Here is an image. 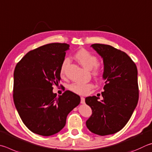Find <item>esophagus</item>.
Wrapping results in <instances>:
<instances>
[{
	"label": "esophagus",
	"mask_w": 152,
	"mask_h": 152,
	"mask_svg": "<svg viewBox=\"0 0 152 152\" xmlns=\"http://www.w3.org/2000/svg\"><path fill=\"white\" fill-rule=\"evenodd\" d=\"M81 103H82V104H84L85 103V98L83 97H81Z\"/></svg>",
	"instance_id": "obj_1"
}]
</instances>
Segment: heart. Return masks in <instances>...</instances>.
I'll return each mask as SVG.
<instances>
[{
	"label": "heart",
	"mask_w": 152,
	"mask_h": 152,
	"mask_svg": "<svg viewBox=\"0 0 152 152\" xmlns=\"http://www.w3.org/2000/svg\"><path fill=\"white\" fill-rule=\"evenodd\" d=\"M75 57L84 68L89 70L93 69V74L95 76H99L102 73L100 66L97 65V58L84 49L79 50L75 55ZM69 63V58H66L63 61L60 68V75L61 77L65 75L66 68ZM94 86L90 83H81L75 82L70 85L69 89L72 91L79 95H86L90 91Z\"/></svg>",
	"instance_id": "b5f03b06"
}]
</instances>
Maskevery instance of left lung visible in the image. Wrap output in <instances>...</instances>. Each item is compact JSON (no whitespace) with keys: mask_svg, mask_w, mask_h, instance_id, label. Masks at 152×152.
<instances>
[{"mask_svg":"<svg viewBox=\"0 0 152 152\" xmlns=\"http://www.w3.org/2000/svg\"><path fill=\"white\" fill-rule=\"evenodd\" d=\"M91 47L103 59L105 85L102 100L98 101L99 97L95 96L86 98L92 110L86 126L95 134H114L126 126L137 106V66L126 53L112 46L95 43Z\"/></svg>","mask_w":152,"mask_h":152,"instance_id":"obj_1","label":"left lung"}]
</instances>
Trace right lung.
I'll return each mask as SVG.
<instances>
[{"mask_svg": "<svg viewBox=\"0 0 152 152\" xmlns=\"http://www.w3.org/2000/svg\"><path fill=\"white\" fill-rule=\"evenodd\" d=\"M69 45L50 43L31 50L14 71L13 99L24 124L32 132L50 136L65 126L66 116L80 103L78 95L66 91L57 96L60 68Z\"/></svg>", "mask_w": 152, "mask_h": 152, "instance_id": "add662e5", "label": "right lung"}]
</instances>
